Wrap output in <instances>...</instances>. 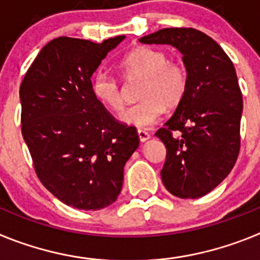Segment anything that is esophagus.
I'll use <instances>...</instances> for the list:
<instances>
[{"label": "esophagus", "instance_id": "34e87169", "mask_svg": "<svg viewBox=\"0 0 260 260\" xmlns=\"http://www.w3.org/2000/svg\"><path fill=\"white\" fill-rule=\"evenodd\" d=\"M138 137H139V141L141 142H146L150 139L151 135L148 134L147 132H144V130H141V128H138Z\"/></svg>", "mask_w": 260, "mask_h": 260}]
</instances>
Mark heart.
<instances>
[{
  "label": "heart",
  "instance_id": "b5f03b06",
  "mask_svg": "<svg viewBox=\"0 0 260 260\" xmlns=\"http://www.w3.org/2000/svg\"><path fill=\"white\" fill-rule=\"evenodd\" d=\"M121 71L127 80H142L138 99L141 102L121 113L123 123L147 128L161 118L165 109L178 107L185 99L189 75L181 61H172L161 49L139 47L121 61ZM92 92L112 112L123 108L122 87L109 71H99L92 79Z\"/></svg>",
  "mask_w": 260,
  "mask_h": 260
}]
</instances>
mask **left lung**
Returning a JSON list of instances; mask_svg holds the SVG:
<instances>
[{
    "label": "left lung",
    "instance_id": "left-lung-1",
    "mask_svg": "<svg viewBox=\"0 0 260 260\" xmlns=\"http://www.w3.org/2000/svg\"><path fill=\"white\" fill-rule=\"evenodd\" d=\"M139 41L173 45L182 53L187 92L155 135L167 147L161 180L168 191L201 198L231 173L240 153L242 93L233 62L195 28H162Z\"/></svg>",
    "mask_w": 260,
    "mask_h": 260
}]
</instances>
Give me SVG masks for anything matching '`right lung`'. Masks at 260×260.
<instances>
[{"label": "right lung", "mask_w": 260, "mask_h": 260, "mask_svg": "<svg viewBox=\"0 0 260 260\" xmlns=\"http://www.w3.org/2000/svg\"><path fill=\"white\" fill-rule=\"evenodd\" d=\"M123 39H54L20 83L22 135L36 174L57 199L78 210H102L117 201L123 167L139 146L137 128L117 121L92 92L91 77Z\"/></svg>", "instance_id": "1"}]
</instances>
